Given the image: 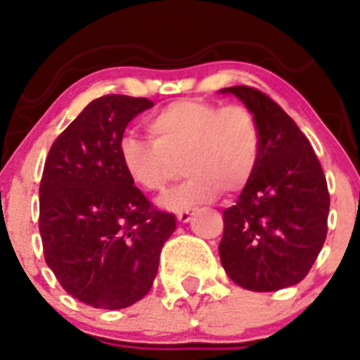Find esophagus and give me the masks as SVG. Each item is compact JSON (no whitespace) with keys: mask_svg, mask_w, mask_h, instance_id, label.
I'll list each match as a JSON object with an SVG mask.
<instances>
[{"mask_svg":"<svg viewBox=\"0 0 360 360\" xmlns=\"http://www.w3.org/2000/svg\"><path fill=\"white\" fill-rule=\"evenodd\" d=\"M177 220H179L181 224H186V221L190 220V210L188 209L179 210V212H177Z\"/></svg>","mask_w":360,"mask_h":360,"instance_id":"34e87169","label":"esophagus"}]
</instances>
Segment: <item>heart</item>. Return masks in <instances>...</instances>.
<instances>
[{
	"label": "heart",
	"mask_w": 360,
	"mask_h": 360,
	"mask_svg": "<svg viewBox=\"0 0 360 360\" xmlns=\"http://www.w3.org/2000/svg\"><path fill=\"white\" fill-rule=\"evenodd\" d=\"M151 144L124 136L120 160L133 185L162 194L179 174L188 175L165 198V207L185 210L214 200L224 190L238 194L261 157V127L244 105L218 107L203 99H179L146 122Z\"/></svg>",
	"instance_id": "obj_1"
}]
</instances>
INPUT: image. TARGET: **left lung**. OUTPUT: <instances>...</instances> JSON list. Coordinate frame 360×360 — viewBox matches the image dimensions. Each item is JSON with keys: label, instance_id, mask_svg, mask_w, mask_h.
<instances>
[{"label": "left lung", "instance_id": "left-lung-1", "mask_svg": "<svg viewBox=\"0 0 360 360\" xmlns=\"http://www.w3.org/2000/svg\"><path fill=\"white\" fill-rule=\"evenodd\" d=\"M231 92L261 127L259 165L238 201L224 210L221 266L231 281L274 292L303 281L327 236L329 190L311 142L279 105L253 86Z\"/></svg>", "mask_w": 360, "mask_h": 360}]
</instances>
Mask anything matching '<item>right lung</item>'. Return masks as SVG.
<instances>
[{"mask_svg":"<svg viewBox=\"0 0 360 360\" xmlns=\"http://www.w3.org/2000/svg\"><path fill=\"white\" fill-rule=\"evenodd\" d=\"M148 98L90 101L51 146L40 181L44 259L64 290L96 309H125L150 292L175 216L131 183L120 140Z\"/></svg>","mask_w":360,"mask_h":360,"instance_id":"obj_1","label":"right lung"}]
</instances>
